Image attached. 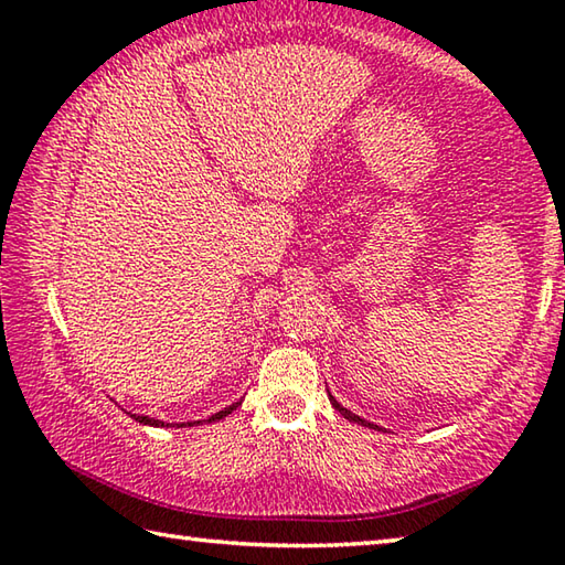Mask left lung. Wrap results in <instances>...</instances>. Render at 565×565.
<instances>
[{
  "instance_id": "left-lung-1",
  "label": "left lung",
  "mask_w": 565,
  "mask_h": 565,
  "mask_svg": "<svg viewBox=\"0 0 565 565\" xmlns=\"http://www.w3.org/2000/svg\"><path fill=\"white\" fill-rule=\"evenodd\" d=\"M329 398H331V406H333V408H337V411H339V414H341L343 418H349V420H353V424L369 426V428H379V426H374V424H369V420H363L361 416H356V414H351V411H349V408H343V406L339 404V401H337V398H333L331 394H329Z\"/></svg>"
}]
</instances>
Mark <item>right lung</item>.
I'll return each instance as SVG.
<instances>
[{
    "label": "right lung",
    "mask_w": 565,
    "mask_h": 565,
    "mask_svg": "<svg viewBox=\"0 0 565 565\" xmlns=\"http://www.w3.org/2000/svg\"><path fill=\"white\" fill-rule=\"evenodd\" d=\"M236 406H238V404H234V406H226L224 411H218V414L209 416V424H212V420H222V418H226L228 414H232V411H234ZM131 418H134V420H139V424H145V426H169V424H164V420H159V418H149V416H139V414H131ZM194 424H202V420H194ZM194 424H181V426H194Z\"/></svg>",
    "instance_id": "add662e5"
}]
</instances>
